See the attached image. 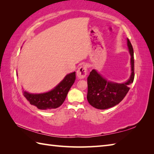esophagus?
<instances>
[{"instance_id":"esophagus-1","label":"esophagus","mask_w":154,"mask_h":154,"mask_svg":"<svg viewBox=\"0 0 154 154\" xmlns=\"http://www.w3.org/2000/svg\"><path fill=\"white\" fill-rule=\"evenodd\" d=\"M87 73V67L86 65H81V66L78 68L77 71V75L79 79H84L86 77Z\"/></svg>"}]
</instances>
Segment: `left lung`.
<instances>
[{
	"instance_id": "left-lung-1",
	"label": "left lung",
	"mask_w": 154,
	"mask_h": 154,
	"mask_svg": "<svg viewBox=\"0 0 154 154\" xmlns=\"http://www.w3.org/2000/svg\"><path fill=\"white\" fill-rule=\"evenodd\" d=\"M128 47L131 55L132 73L126 83H116L104 79L95 69L90 72L87 78L88 91L87 99L91 106L98 109H107L120 103L130 90L129 85L134 79V50L130 40L127 39Z\"/></svg>"
}]
</instances>
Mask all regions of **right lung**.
<instances>
[{
    "label": "right lung",
    "instance_id": "add662e5",
    "mask_svg": "<svg viewBox=\"0 0 154 154\" xmlns=\"http://www.w3.org/2000/svg\"><path fill=\"white\" fill-rule=\"evenodd\" d=\"M75 72L67 75L54 89L40 94L29 93L24 91V96L32 105L38 109H57L63 103L70 88L75 81Z\"/></svg>",
    "mask_w": 154,
    "mask_h": 154
}]
</instances>
